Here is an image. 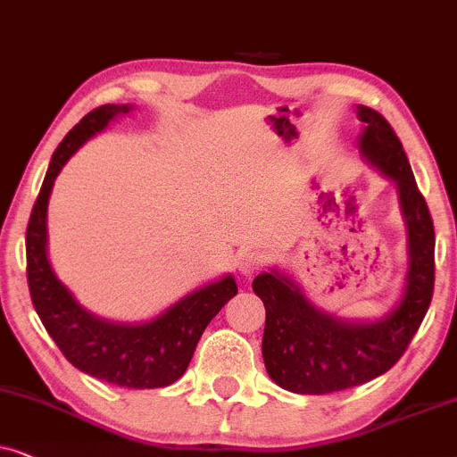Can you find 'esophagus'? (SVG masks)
<instances>
[{"label": "esophagus", "instance_id": "34e87169", "mask_svg": "<svg viewBox=\"0 0 457 457\" xmlns=\"http://www.w3.org/2000/svg\"><path fill=\"white\" fill-rule=\"evenodd\" d=\"M263 263H265L263 254H259V253H254V251L253 253H245L240 257V261H238V270H240L242 276L251 278L257 271H261V267H263Z\"/></svg>", "mask_w": 457, "mask_h": 457}]
</instances>
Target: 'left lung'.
Instances as JSON below:
<instances>
[{
  "instance_id": "1",
  "label": "left lung",
  "mask_w": 457,
  "mask_h": 457,
  "mask_svg": "<svg viewBox=\"0 0 457 457\" xmlns=\"http://www.w3.org/2000/svg\"><path fill=\"white\" fill-rule=\"evenodd\" d=\"M357 117L361 158L397 187L407 236L403 292L382 318L349 321L315 307L278 267L259 273L253 290L265 305L263 361L270 378L290 393H337L385 374L403 355L433 299L435 228L427 200L388 120L368 106H357Z\"/></svg>"
}]
</instances>
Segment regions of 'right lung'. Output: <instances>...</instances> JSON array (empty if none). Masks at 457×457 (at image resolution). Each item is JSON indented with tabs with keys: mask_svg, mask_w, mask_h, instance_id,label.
I'll use <instances>...</instances> for the list:
<instances>
[{
	"mask_svg": "<svg viewBox=\"0 0 457 457\" xmlns=\"http://www.w3.org/2000/svg\"><path fill=\"white\" fill-rule=\"evenodd\" d=\"M131 111V104L96 108L66 133L54 152L29 219L27 278L35 312L72 366L117 386L158 388L184 376L204 328L238 292L232 273L181 296L156 318L120 324L87 312L60 282L47 259V203L58 173L87 139Z\"/></svg>",
	"mask_w": 457,
	"mask_h": 457,
	"instance_id": "right-lung-1",
	"label": "right lung"
}]
</instances>
